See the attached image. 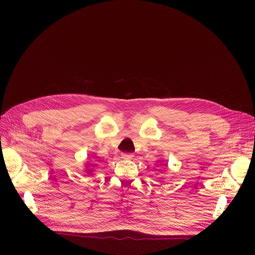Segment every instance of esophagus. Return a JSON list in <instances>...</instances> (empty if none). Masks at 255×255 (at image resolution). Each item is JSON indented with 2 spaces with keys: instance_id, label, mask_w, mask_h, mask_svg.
Masks as SVG:
<instances>
[{
  "instance_id": "esophagus-1",
  "label": "esophagus",
  "mask_w": 255,
  "mask_h": 255,
  "mask_svg": "<svg viewBox=\"0 0 255 255\" xmlns=\"http://www.w3.org/2000/svg\"><path fill=\"white\" fill-rule=\"evenodd\" d=\"M133 157H134V155H133V154H130V153H123L122 154L123 159H132Z\"/></svg>"
}]
</instances>
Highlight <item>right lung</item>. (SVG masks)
<instances>
[{
	"mask_svg": "<svg viewBox=\"0 0 255 255\" xmlns=\"http://www.w3.org/2000/svg\"><path fill=\"white\" fill-rule=\"evenodd\" d=\"M95 167H96L95 163H92V161H87V163L85 164V168H86V169H85V172H86L87 174L92 173V172H94Z\"/></svg>",
	"mask_w": 255,
	"mask_h": 255,
	"instance_id": "1",
	"label": "right lung"
}]
</instances>
